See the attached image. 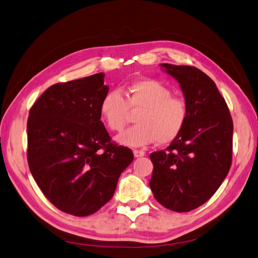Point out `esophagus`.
I'll return each mask as SVG.
<instances>
[{"mask_svg":"<svg viewBox=\"0 0 258 258\" xmlns=\"http://www.w3.org/2000/svg\"><path fill=\"white\" fill-rule=\"evenodd\" d=\"M133 153H134L135 158H141V156H144L145 155V152H144V151H142V150H134Z\"/></svg>","mask_w":258,"mask_h":258,"instance_id":"esophagus-1","label":"esophagus"}]
</instances>
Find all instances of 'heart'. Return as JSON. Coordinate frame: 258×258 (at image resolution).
<instances>
[{
  "label": "heart",
  "mask_w": 258,
  "mask_h": 258,
  "mask_svg": "<svg viewBox=\"0 0 258 258\" xmlns=\"http://www.w3.org/2000/svg\"><path fill=\"white\" fill-rule=\"evenodd\" d=\"M130 109L139 110L138 125L120 133L116 141L130 148H141L158 141L161 144L173 141L182 131L188 118L184 99L172 96V92L155 79L134 80L124 90L106 93L99 104V114L110 131L124 128Z\"/></svg>",
  "instance_id": "1"
}]
</instances>
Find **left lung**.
Listing matches in <instances>:
<instances>
[{
	"instance_id": "left-lung-1",
	"label": "left lung",
	"mask_w": 258,
	"mask_h": 258,
	"mask_svg": "<svg viewBox=\"0 0 258 258\" xmlns=\"http://www.w3.org/2000/svg\"><path fill=\"white\" fill-rule=\"evenodd\" d=\"M180 84L188 118L164 151L150 154V188L165 208L186 213L214 196L228 174L233 156V119L214 80L190 66L161 63Z\"/></svg>"
}]
</instances>
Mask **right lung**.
Wrapping results in <instances>:
<instances>
[{
    "label": "right lung",
    "mask_w": 258,
    "mask_h": 258,
    "mask_svg": "<svg viewBox=\"0 0 258 258\" xmlns=\"http://www.w3.org/2000/svg\"><path fill=\"white\" fill-rule=\"evenodd\" d=\"M103 73L52 85L30 109L28 163L50 203L66 214L93 215L113 198L132 150L110 141L99 114Z\"/></svg>",
    "instance_id": "obj_1"
}]
</instances>
